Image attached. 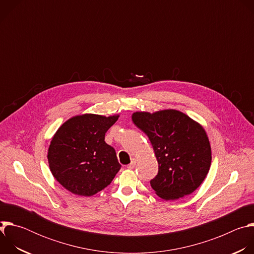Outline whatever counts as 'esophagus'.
<instances>
[{"label": "esophagus", "mask_w": 254, "mask_h": 254, "mask_svg": "<svg viewBox=\"0 0 254 254\" xmlns=\"http://www.w3.org/2000/svg\"><path fill=\"white\" fill-rule=\"evenodd\" d=\"M135 165H136V160H135V159H132V160H131V163H130L129 165H127V168L131 170V169H133V168L135 167Z\"/></svg>", "instance_id": "1"}]
</instances>
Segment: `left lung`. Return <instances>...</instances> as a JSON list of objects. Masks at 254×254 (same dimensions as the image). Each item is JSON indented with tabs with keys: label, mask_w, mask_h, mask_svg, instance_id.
Instances as JSON below:
<instances>
[{
	"label": "left lung",
	"mask_w": 254,
	"mask_h": 254,
	"mask_svg": "<svg viewBox=\"0 0 254 254\" xmlns=\"http://www.w3.org/2000/svg\"><path fill=\"white\" fill-rule=\"evenodd\" d=\"M133 124L146 133L158 164L151 186L162 199L177 200L193 193L211 166V147L205 129L185 114L165 110L134 113Z\"/></svg>",
	"instance_id": "1"
}]
</instances>
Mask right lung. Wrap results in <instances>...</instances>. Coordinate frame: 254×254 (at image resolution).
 <instances>
[{"label": "right lung", "instance_id": "add662e5", "mask_svg": "<svg viewBox=\"0 0 254 254\" xmlns=\"http://www.w3.org/2000/svg\"><path fill=\"white\" fill-rule=\"evenodd\" d=\"M119 117L85 114L58 128L47 157L52 175L66 190L88 197L112 183L122 166L104 136Z\"/></svg>", "mask_w": 254, "mask_h": 254}]
</instances>
